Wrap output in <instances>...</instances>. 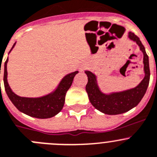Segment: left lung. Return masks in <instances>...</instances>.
Returning <instances> with one entry per match:
<instances>
[{"instance_id": "8db88e82", "label": "left lung", "mask_w": 157, "mask_h": 157, "mask_svg": "<svg viewBox=\"0 0 157 157\" xmlns=\"http://www.w3.org/2000/svg\"><path fill=\"white\" fill-rule=\"evenodd\" d=\"M128 36L131 40L138 44L143 54V69L145 76L138 86L134 88L123 91L103 93L99 86L97 76L92 71H85V73L88 77V82L86 84V90L90 103L96 110H100L105 114H120L136 107L144 96L149 86L150 71L149 57L146 52V49L139 37L133 33L129 32Z\"/></svg>"}]
</instances>
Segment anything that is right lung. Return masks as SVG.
<instances>
[{"label":"right lung","mask_w":157,"mask_h":157,"mask_svg":"<svg viewBox=\"0 0 157 157\" xmlns=\"http://www.w3.org/2000/svg\"><path fill=\"white\" fill-rule=\"evenodd\" d=\"M15 44L16 42L11 47L9 53H11L12 49L15 47ZM8 62V57L4 63V89L9 100L20 112L29 115L30 117L46 119L54 117L62 110L65 101L66 93L71 87L74 77L78 73V71H73L64 75L57 87L52 92L44 96L39 97H24L15 94L8 84L7 71Z\"/></svg>","instance_id":"obj_1"}]
</instances>
